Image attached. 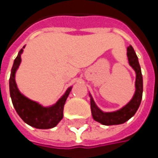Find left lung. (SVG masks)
Segmentation results:
<instances>
[{
    "instance_id": "left-lung-1",
    "label": "left lung",
    "mask_w": 158,
    "mask_h": 158,
    "mask_svg": "<svg viewBox=\"0 0 158 158\" xmlns=\"http://www.w3.org/2000/svg\"><path fill=\"white\" fill-rule=\"evenodd\" d=\"M127 56L129 60L130 66L135 70L136 73V80H135V93L132 99V101L125 105L123 108L117 111L113 112H103L100 110L93 99H90V109L92 117L95 121L101 123L104 125H115V124H121L128 121L131 117H133L136 110H138L143 96V77L141 72V68L138 62V57L134 50L132 46L127 48Z\"/></svg>"
}]
</instances>
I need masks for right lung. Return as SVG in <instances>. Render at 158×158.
Here are the masks:
<instances>
[{
	"mask_svg": "<svg viewBox=\"0 0 158 158\" xmlns=\"http://www.w3.org/2000/svg\"><path fill=\"white\" fill-rule=\"evenodd\" d=\"M22 52L23 49L20 50L17 57L15 59L10 77V95L14 107L22 120L27 124L38 129L53 128L63 118L64 105L71 90V88L68 89L66 93L59 99V101L54 106L49 108H44L38 103L22 95L17 89L15 79L16 69H18L21 62Z\"/></svg>",
	"mask_w": 158,
	"mask_h": 158,
	"instance_id": "right-lung-1",
	"label": "right lung"
}]
</instances>
